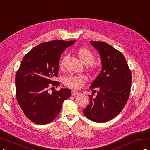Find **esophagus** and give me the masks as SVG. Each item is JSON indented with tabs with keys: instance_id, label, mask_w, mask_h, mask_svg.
Masks as SVG:
<instances>
[{
	"instance_id": "obj_1",
	"label": "esophagus",
	"mask_w": 150,
	"mask_h": 150,
	"mask_svg": "<svg viewBox=\"0 0 150 150\" xmlns=\"http://www.w3.org/2000/svg\"><path fill=\"white\" fill-rule=\"evenodd\" d=\"M79 94H80V93H79V92H77V91H75V90L71 91V95L74 96V95H79Z\"/></svg>"
}]
</instances>
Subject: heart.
Wrapping results in <instances>:
<instances>
[{
	"instance_id": "b5f03b06",
	"label": "heart",
	"mask_w": 150,
	"mask_h": 150,
	"mask_svg": "<svg viewBox=\"0 0 150 150\" xmlns=\"http://www.w3.org/2000/svg\"><path fill=\"white\" fill-rule=\"evenodd\" d=\"M75 52L81 62L87 67L90 70L94 71L96 69L97 65L93 62L95 57L92 51L87 49V48L81 47L77 49ZM65 60V57H63L60 60L59 67L61 69H64ZM86 80L87 79L84 75H71L65 77L64 82L66 86H69L70 88L78 89L81 87L82 85L86 82Z\"/></svg>"
}]
</instances>
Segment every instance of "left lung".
Listing matches in <instances>:
<instances>
[{
  "label": "left lung",
  "instance_id": "left-lung-1",
  "mask_svg": "<svg viewBox=\"0 0 150 150\" xmlns=\"http://www.w3.org/2000/svg\"><path fill=\"white\" fill-rule=\"evenodd\" d=\"M90 42L99 53L101 70L90 86L91 90L97 88L96 95L94 98L93 95H89L90 105L83 112L93 122L104 123L117 117L126 105L131 88L132 74L120 52L105 42Z\"/></svg>",
  "mask_w": 150,
  "mask_h": 150
}]
</instances>
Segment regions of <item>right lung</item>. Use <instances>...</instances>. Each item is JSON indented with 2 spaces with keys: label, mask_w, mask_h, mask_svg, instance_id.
Returning a JSON list of instances; mask_svg holds the SVG:
<instances>
[{
  "label": "right lung",
  "mask_w": 150,
  "mask_h": 150,
  "mask_svg": "<svg viewBox=\"0 0 150 150\" xmlns=\"http://www.w3.org/2000/svg\"><path fill=\"white\" fill-rule=\"evenodd\" d=\"M76 40H53L35 47L23 57L16 75V95L23 113L32 122L45 125L60 112L64 101L71 96L69 88L48 92L49 86H57L53 81L59 72L61 55Z\"/></svg>",
  "instance_id": "obj_1"
}]
</instances>
